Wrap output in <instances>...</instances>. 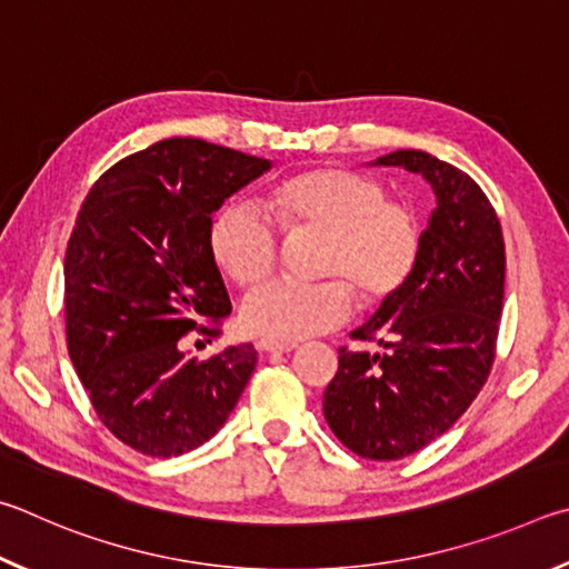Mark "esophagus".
I'll return each mask as SVG.
<instances>
[{
	"label": "esophagus",
	"mask_w": 569,
	"mask_h": 569,
	"mask_svg": "<svg viewBox=\"0 0 569 569\" xmlns=\"http://www.w3.org/2000/svg\"><path fill=\"white\" fill-rule=\"evenodd\" d=\"M257 347L259 352H279V355H290L297 350L295 342H272V340H262Z\"/></svg>",
	"instance_id": "obj_1"
}]
</instances>
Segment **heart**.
<instances>
[{"label":"heart","instance_id":"obj_1","mask_svg":"<svg viewBox=\"0 0 569 569\" xmlns=\"http://www.w3.org/2000/svg\"><path fill=\"white\" fill-rule=\"evenodd\" d=\"M264 204L290 234H322L320 284L267 282L247 297L242 325L272 342H300L350 320L362 307L390 305L405 292L422 254V227L410 207L387 199L370 174L317 167L264 192ZM209 254L237 284H254L277 264V237L242 204L222 207L209 224Z\"/></svg>","mask_w":569,"mask_h":569}]
</instances>
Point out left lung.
<instances>
[{
    "label": "left lung",
    "instance_id": "left-lung-1",
    "mask_svg": "<svg viewBox=\"0 0 569 569\" xmlns=\"http://www.w3.org/2000/svg\"><path fill=\"white\" fill-rule=\"evenodd\" d=\"M375 167H402L432 187L437 207L405 292L352 337L382 352L342 347L325 392V420L367 460H402L460 420L492 370L505 297V239L490 199L462 169L422 149Z\"/></svg>",
    "mask_w": 569,
    "mask_h": 569
}]
</instances>
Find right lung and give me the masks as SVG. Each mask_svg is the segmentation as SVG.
Here are the masks:
<instances>
[{
  "label": "right lung",
  "mask_w": 569,
  "mask_h": 569,
  "mask_svg": "<svg viewBox=\"0 0 569 569\" xmlns=\"http://www.w3.org/2000/svg\"><path fill=\"white\" fill-rule=\"evenodd\" d=\"M269 169V159L204 139H162L107 169L79 209L64 257L69 357L99 420L137 452L197 450L254 372L252 345L197 360L179 340L197 327L217 335L232 312L209 224Z\"/></svg>",
  "instance_id": "right-lung-1"
}]
</instances>
